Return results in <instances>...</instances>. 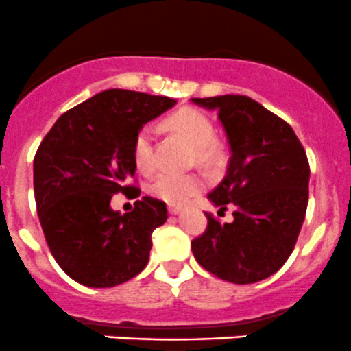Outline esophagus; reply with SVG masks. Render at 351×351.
I'll list each match as a JSON object with an SVG mask.
<instances>
[{"label":"esophagus","instance_id":"34e87169","mask_svg":"<svg viewBox=\"0 0 351 351\" xmlns=\"http://www.w3.org/2000/svg\"><path fill=\"white\" fill-rule=\"evenodd\" d=\"M180 211H182V208L176 206V204H171V206H169V213L171 215H179Z\"/></svg>","mask_w":351,"mask_h":351}]
</instances>
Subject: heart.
Returning <instances> with one entry per match:
<instances>
[{"instance_id": "heart-1", "label": "heart", "mask_w": 351, "mask_h": 351, "mask_svg": "<svg viewBox=\"0 0 351 351\" xmlns=\"http://www.w3.org/2000/svg\"><path fill=\"white\" fill-rule=\"evenodd\" d=\"M171 130L196 147L197 160L203 164H210L217 157L215 148V130L206 116L193 109H182L172 114L167 119ZM133 160L138 171L150 172L155 165L154 152V131L145 126L138 131L133 143ZM201 189V179L197 176H182L174 172H162L152 180L148 191L157 199L165 201L169 204H182L193 194Z\"/></svg>"}]
</instances>
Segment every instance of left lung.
I'll use <instances>...</instances> for the list:
<instances>
[{
	"label": "left lung",
	"instance_id": "left-lung-1",
	"mask_svg": "<svg viewBox=\"0 0 351 351\" xmlns=\"http://www.w3.org/2000/svg\"><path fill=\"white\" fill-rule=\"evenodd\" d=\"M191 100L217 110L232 154L208 199L220 211L234 208L230 223L206 213V230L191 242L193 254L225 282H261L285 265L300 234L308 203L307 155L290 124L249 97Z\"/></svg>",
	"mask_w": 351,
	"mask_h": 351
}]
</instances>
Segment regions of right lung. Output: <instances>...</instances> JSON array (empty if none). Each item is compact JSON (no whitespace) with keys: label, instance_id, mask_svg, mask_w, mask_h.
Here are the masks:
<instances>
[{"label":"right lung","instance_id":"obj_1","mask_svg":"<svg viewBox=\"0 0 351 351\" xmlns=\"http://www.w3.org/2000/svg\"><path fill=\"white\" fill-rule=\"evenodd\" d=\"M177 100L106 90L62 114L34 158V194L47 245L62 271L92 289L134 278L150 258L152 232L165 223L164 201L145 196L134 210L110 208L133 189L138 131Z\"/></svg>","mask_w":351,"mask_h":351}]
</instances>
